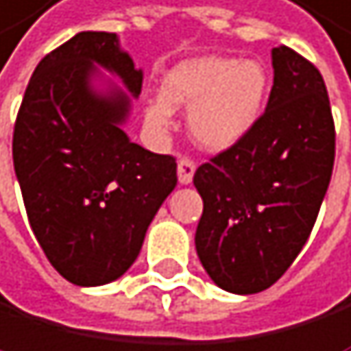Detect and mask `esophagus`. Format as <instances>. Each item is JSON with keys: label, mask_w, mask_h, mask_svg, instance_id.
I'll return each instance as SVG.
<instances>
[{"label": "esophagus", "mask_w": 351, "mask_h": 351, "mask_svg": "<svg viewBox=\"0 0 351 351\" xmlns=\"http://www.w3.org/2000/svg\"><path fill=\"white\" fill-rule=\"evenodd\" d=\"M194 170H196V163L188 157H181L179 159V183H183V185L192 183Z\"/></svg>", "instance_id": "obj_1"}]
</instances>
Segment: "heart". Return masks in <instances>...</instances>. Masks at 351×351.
Returning <instances> with one entry per match:
<instances>
[{"instance_id": "b5f03b06", "label": "heart", "mask_w": 351, "mask_h": 351, "mask_svg": "<svg viewBox=\"0 0 351 351\" xmlns=\"http://www.w3.org/2000/svg\"><path fill=\"white\" fill-rule=\"evenodd\" d=\"M267 95L269 76L258 60L223 56L188 60L163 80V100L148 102L146 122L157 133H166L172 109H188L196 144L227 150L256 126Z\"/></svg>"}]
</instances>
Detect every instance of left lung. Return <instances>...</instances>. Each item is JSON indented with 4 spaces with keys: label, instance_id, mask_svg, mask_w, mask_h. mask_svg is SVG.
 Wrapping results in <instances>:
<instances>
[{
    "label": "left lung",
    "instance_id": "8db88e82",
    "mask_svg": "<svg viewBox=\"0 0 351 351\" xmlns=\"http://www.w3.org/2000/svg\"><path fill=\"white\" fill-rule=\"evenodd\" d=\"M267 111L238 144L194 172L203 199L196 253L229 293L267 291L315 227L335 168L337 131L324 76L291 47L273 49Z\"/></svg>",
    "mask_w": 351,
    "mask_h": 351
}]
</instances>
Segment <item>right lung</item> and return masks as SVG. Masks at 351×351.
<instances>
[{"label":"right lung","mask_w":351,"mask_h":351,"mask_svg":"<svg viewBox=\"0 0 351 351\" xmlns=\"http://www.w3.org/2000/svg\"><path fill=\"white\" fill-rule=\"evenodd\" d=\"M95 65L133 95L141 69L113 32H78L36 65L16 113L12 161L27 220L49 264L76 286L117 280L177 185V159L122 131L128 95L95 93Z\"/></svg>","instance_id":"1"}]
</instances>
